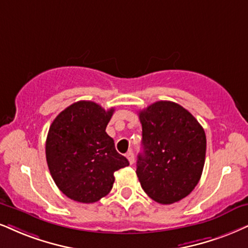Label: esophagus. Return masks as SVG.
<instances>
[{"mask_svg": "<svg viewBox=\"0 0 248 248\" xmlns=\"http://www.w3.org/2000/svg\"><path fill=\"white\" fill-rule=\"evenodd\" d=\"M126 156H127V159H128V161H129V164L130 165H133L134 164V161H135V155H134V153H133V151H129L126 155Z\"/></svg>", "mask_w": 248, "mask_h": 248, "instance_id": "1", "label": "esophagus"}]
</instances>
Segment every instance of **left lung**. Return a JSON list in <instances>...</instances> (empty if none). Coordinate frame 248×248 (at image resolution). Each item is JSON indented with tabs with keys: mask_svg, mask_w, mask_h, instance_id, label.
<instances>
[{
	"mask_svg": "<svg viewBox=\"0 0 248 248\" xmlns=\"http://www.w3.org/2000/svg\"><path fill=\"white\" fill-rule=\"evenodd\" d=\"M143 152L136 174L142 189L159 203H173L191 193L202 177L206 135L183 106L160 101L140 111Z\"/></svg>",
	"mask_w": 248,
	"mask_h": 248,
	"instance_id": "obj_1",
	"label": "left lung"
}]
</instances>
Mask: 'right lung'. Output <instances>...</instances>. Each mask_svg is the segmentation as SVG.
Wrapping results in <instances>:
<instances>
[{
    "instance_id": "1",
    "label": "right lung",
    "mask_w": 248,
    "mask_h": 248,
    "mask_svg": "<svg viewBox=\"0 0 248 248\" xmlns=\"http://www.w3.org/2000/svg\"><path fill=\"white\" fill-rule=\"evenodd\" d=\"M114 108L80 101L62 111L49 128L46 156L56 186L68 198L98 202L114 183V171L129 161L115 150L106 126Z\"/></svg>"
}]
</instances>
